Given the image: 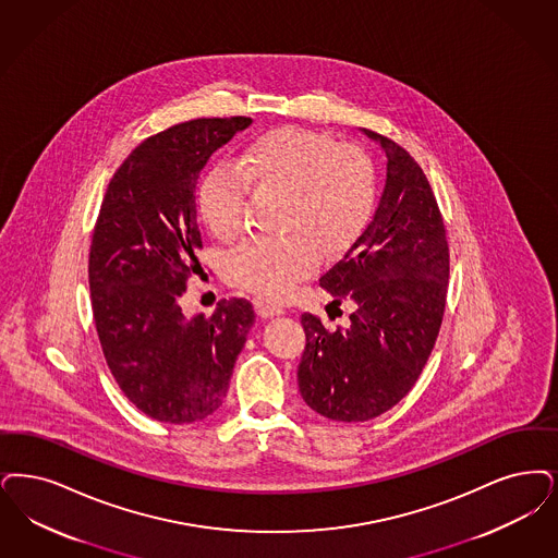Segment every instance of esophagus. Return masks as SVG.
<instances>
[{
  "mask_svg": "<svg viewBox=\"0 0 558 558\" xmlns=\"http://www.w3.org/2000/svg\"><path fill=\"white\" fill-rule=\"evenodd\" d=\"M255 310H257V313L262 315V317H276V315H282L284 313V310L280 307V305H276V303H269V301H262V299H257L255 301Z\"/></svg>",
  "mask_w": 558,
  "mask_h": 558,
  "instance_id": "34e87169",
  "label": "esophagus"
}]
</instances>
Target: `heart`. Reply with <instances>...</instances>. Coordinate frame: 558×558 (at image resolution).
<instances>
[{
  "instance_id": "1",
  "label": "heart",
  "mask_w": 558,
  "mask_h": 558,
  "mask_svg": "<svg viewBox=\"0 0 558 558\" xmlns=\"http://www.w3.org/2000/svg\"><path fill=\"white\" fill-rule=\"evenodd\" d=\"M251 184L289 195L287 228L294 232L246 241L226 271L234 284L268 299H287L319 268L320 242L340 251L357 241L376 203L374 166L361 149L305 129H278L253 141L236 166H220L203 180L201 218L216 239L232 241L243 230Z\"/></svg>"
}]
</instances>
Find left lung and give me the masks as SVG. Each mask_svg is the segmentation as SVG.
Segmentation results:
<instances>
[{
	"label": "left lung",
	"instance_id": "1",
	"mask_svg": "<svg viewBox=\"0 0 558 558\" xmlns=\"http://www.w3.org/2000/svg\"><path fill=\"white\" fill-rule=\"evenodd\" d=\"M386 154V186L374 220L319 284L347 328L301 315L307 344L299 363L303 401L335 422H367L415 386L440 332L448 287L445 222L420 163L399 143L363 131Z\"/></svg>",
	"mask_w": 558,
	"mask_h": 558
}]
</instances>
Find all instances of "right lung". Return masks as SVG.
I'll return each instance as SVG.
<instances>
[{
  "instance_id": "1",
  "label": "right lung",
  "mask_w": 558,
  "mask_h": 558,
  "mask_svg": "<svg viewBox=\"0 0 558 558\" xmlns=\"http://www.w3.org/2000/svg\"><path fill=\"white\" fill-rule=\"evenodd\" d=\"M251 118H199L145 138L116 170L93 230L89 289L97 336L120 390L163 424L220 409L255 322L246 299L186 317L180 296L201 269L195 191L216 149Z\"/></svg>"
}]
</instances>
